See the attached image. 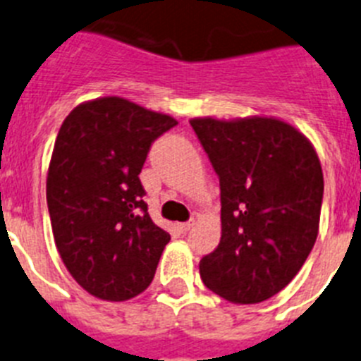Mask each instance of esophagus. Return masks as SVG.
<instances>
[{
    "mask_svg": "<svg viewBox=\"0 0 361 361\" xmlns=\"http://www.w3.org/2000/svg\"><path fill=\"white\" fill-rule=\"evenodd\" d=\"M192 225H194V219H190V221H185V224L178 225V228H180L181 233H189L190 228H192Z\"/></svg>",
    "mask_w": 361,
    "mask_h": 361,
    "instance_id": "1",
    "label": "esophagus"
}]
</instances>
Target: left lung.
<instances>
[{"label": "left lung", "mask_w": 361, "mask_h": 361, "mask_svg": "<svg viewBox=\"0 0 361 361\" xmlns=\"http://www.w3.org/2000/svg\"><path fill=\"white\" fill-rule=\"evenodd\" d=\"M221 189V238L200 262L227 302H265L289 285L319 228L324 172L309 137L274 116L192 118Z\"/></svg>", "instance_id": "obj_1"}]
</instances>
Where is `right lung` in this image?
<instances>
[{
	"label": "right lung",
	"instance_id": "add662e5",
	"mask_svg": "<svg viewBox=\"0 0 361 361\" xmlns=\"http://www.w3.org/2000/svg\"><path fill=\"white\" fill-rule=\"evenodd\" d=\"M176 123L120 96L80 103L61 123L47 172L50 225L67 271L99 300H130L154 278L171 234L150 219L140 172Z\"/></svg>",
	"mask_w": 361,
	"mask_h": 361
}]
</instances>
